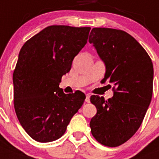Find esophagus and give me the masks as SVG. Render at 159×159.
<instances>
[{
	"mask_svg": "<svg viewBox=\"0 0 159 159\" xmlns=\"http://www.w3.org/2000/svg\"><path fill=\"white\" fill-rule=\"evenodd\" d=\"M90 97H91V95H90L89 94H86V99H85L86 102H90Z\"/></svg>",
	"mask_w": 159,
	"mask_h": 159,
	"instance_id": "obj_1",
	"label": "esophagus"
}]
</instances>
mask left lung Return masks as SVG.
Masks as SVG:
<instances>
[{
    "label": "left lung",
    "mask_w": 159,
    "mask_h": 159,
    "mask_svg": "<svg viewBox=\"0 0 159 159\" xmlns=\"http://www.w3.org/2000/svg\"><path fill=\"white\" fill-rule=\"evenodd\" d=\"M89 42L106 65L102 81L113 84L111 98L91 97L97 109L91 132L98 143L115 148L129 140L143 120L152 98L153 64L143 47L124 30L95 27Z\"/></svg>",
    "instance_id": "8db88e82"
}]
</instances>
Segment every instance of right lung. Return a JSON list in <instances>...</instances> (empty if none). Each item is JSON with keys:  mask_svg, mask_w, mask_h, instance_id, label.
I'll return each mask as SVG.
<instances>
[{"mask_svg": "<svg viewBox=\"0 0 159 159\" xmlns=\"http://www.w3.org/2000/svg\"><path fill=\"white\" fill-rule=\"evenodd\" d=\"M90 30L49 26L20 49L13 72L14 108L22 127L38 142L61 137L84 104V93L65 94L59 84L87 43Z\"/></svg>", "mask_w": 159, "mask_h": 159, "instance_id": "obj_1", "label": "right lung"}]
</instances>
